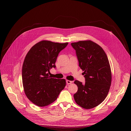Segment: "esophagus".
Instances as JSON below:
<instances>
[{
	"mask_svg": "<svg viewBox=\"0 0 131 131\" xmlns=\"http://www.w3.org/2000/svg\"><path fill=\"white\" fill-rule=\"evenodd\" d=\"M66 83L68 84H71V83H72V81H70V80H66Z\"/></svg>",
	"mask_w": 131,
	"mask_h": 131,
	"instance_id": "obj_1",
	"label": "esophagus"
}]
</instances>
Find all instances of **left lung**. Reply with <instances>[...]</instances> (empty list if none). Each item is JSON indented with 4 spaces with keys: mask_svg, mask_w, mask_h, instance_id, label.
I'll return each instance as SVG.
<instances>
[{
    "mask_svg": "<svg viewBox=\"0 0 131 131\" xmlns=\"http://www.w3.org/2000/svg\"><path fill=\"white\" fill-rule=\"evenodd\" d=\"M76 51L79 66L84 72L85 82L75 80L78 90L74 94L77 104L84 109L97 107L106 98L112 82L109 62L104 50L91 40L71 43Z\"/></svg>",
    "mask_w": 131,
    "mask_h": 131,
    "instance_id": "obj_1",
    "label": "left lung"
}]
</instances>
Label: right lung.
I'll return each mask as SVG.
<instances>
[{"label":"right lung","instance_id":"add662e5","mask_svg":"<svg viewBox=\"0 0 131 131\" xmlns=\"http://www.w3.org/2000/svg\"><path fill=\"white\" fill-rule=\"evenodd\" d=\"M68 43L42 40L26 55L22 72L24 91L27 98L38 106H47L54 102L66 86L65 79L52 78L49 74L51 68L56 67L58 53Z\"/></svg>","mask_w":131,"mask_h":131}]
</instances>
